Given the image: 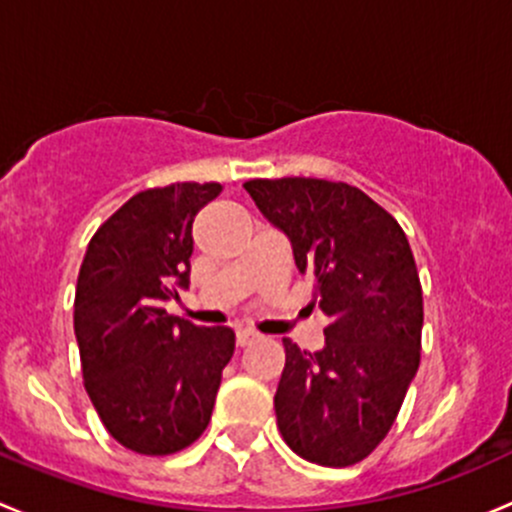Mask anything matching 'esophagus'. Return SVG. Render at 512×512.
I'll use <instances>...</instances> for the list:
<instances>
[{"instance_id": "34e87169", "label": "esophagus", "mask_w": 512, "mask_h": 512, "mask_svg": "<svg viewBox=\"0 0 512 512\" xmlns=\"http://www.w3.org/2000/svg\"><path fill=\"white\" fill-rule=\"evenodd\" d=\"M254 340H258V333H254V330H249V328H244V330H239V333H236V345H239V347L251 345Z\"/></svg>"}]
</instances>
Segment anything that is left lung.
Returning <instances> with one entry per match:
<instances>
[{
	"label": "left lung",
	"mask_w": 512,
	"mask_h": 512,
	"mask_svg": "<svg viewBox=\"0 0 512 512\" xmlns=\"http://www.w3.org/2000/svg\"><path fill=\"white\" fill-rule=\"evenodd\" d=\"M261 214L291 239L330 318L325 347L291 340L273 404L283 441L318 466L360 463L382 444L421 360L419 271L397 219L345 182L249 179Z\"/></svg>",
	"instance_id": "1"
}]
</instances>
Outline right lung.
<instances>
[{"instance_id":"right-lung-1","label":"right lung","mask_w":512,"mask_h":512,"mask_svg":"<svg viewBox=\"0 0 512 512\" xmlns=\"http://www.w3.org/2000/svg\"><path fill=\"white\" fill-rule=\"evenodd\" d=\"M219 192V182L138 192L98 226L78 271L83 384L108 434L142 456L202 436L234 355L231 328H199L162 308L189 286L194 217Z\"/></svg>"}]
</instances>
